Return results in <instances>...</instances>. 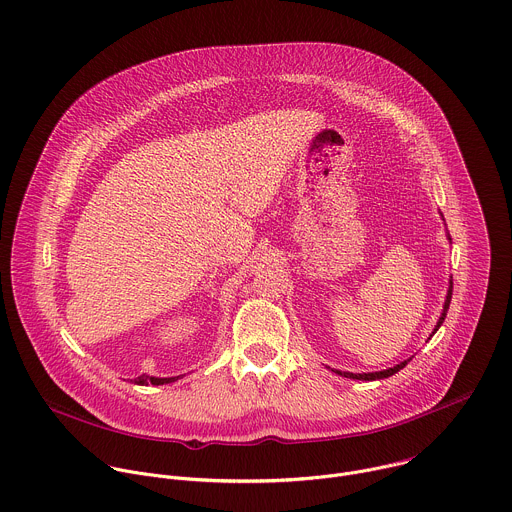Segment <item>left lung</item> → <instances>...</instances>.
Masks as SVG:
<instances>
[{
    "instance_id": "obj_1",
    "label": "left lung",
    "mask_w": 512,
    "mask_h": 512,
    "mask_svg": "<svg viewBox=\"0 0 512 512\" xmlns=\"http://www.w3.org/2000/svg\"><path fill=\"white\" fill-rule=\"evenodd\" d=\"M447 239L451 241V235H449V233H447ZM451 297H453V279H449L447 299H445V305H443V313H441V317H439V321H437V325H435V329H433V335L439 331V327L443 325V321H445V317H447V311H449V305H451ZM409 361H411V359H407V361H403V363H399V365H395V367H391V369L375 371V373H349V371H335V369H331V371H333V373H337V375H341V377H347V379H357V381H379V379H387V377H391V375L399 373V371H401Z\"/></svg>"
}]
</instances>
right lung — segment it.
Segmentation results:
<instances>
[{"mask_svg":"<svg viewBox=\"0 0 512 512\" xmlns=\"http://www.w3.org/2000/svg\"><path fill=\"white\" fill-rule=\"evenodd\" d=\"M183 377V375H179ZM179 377H149V375H141L137 379H133L135 385H167V383H173L177 381Z\"/></svg>","mask_w":512,"mask_h":512,"instance_id":"1","label":"right lung"}]
</instances>
